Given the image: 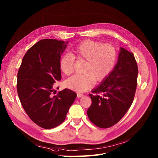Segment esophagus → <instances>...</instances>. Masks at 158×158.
Here are the masks:
<instances>
[{"label": "esophagus", "mask_w": 158, "mask_h": 158, "mask_svg": "<svg viewBox=\"0 0 158 158\" xmlns=\"http://www.w3.org/2000/svg\"><path fill=\"white\" fill-rule=\"evenodd\" d=\"M77 96L78 98H81V97H83V94H81V93H77Z\"/></svg>", "instance_id": "34e87169"}]
</instances>
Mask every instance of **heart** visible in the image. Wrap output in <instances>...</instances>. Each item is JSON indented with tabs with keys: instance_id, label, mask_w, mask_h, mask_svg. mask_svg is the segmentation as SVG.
<instances>
[{
	"instance_id": "1",
	"label": "heart",
	"mask_w": 158,
	"mask_h": 158,
	"mask_svg": "<svg viewBox=\"0 0 158 158\" xmlns=\"http://www.w3.org/2000/svg\"><path fill=\"white\" fill-rule=\"evenodd\" d=\"M73 52L78 59L85 60L86 64L83 74H76L65 81L68 88L85 92L93 86L94 81H103L113 70L117 60V50L110 44H102L92 40H86L75 47ZM75 58L72 54H65L61 58L60 67L64 74L73 72Z\"/></svg>"
}]
</instances>
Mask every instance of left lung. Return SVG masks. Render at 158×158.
Wrapping results in <instances>:
<instances>
[{
    "label": "left lung",
    "instance_id": "8db88e82",
    "mask_svg": "<svg viewBox=\"0 0 158 158\" xmlns=\"http://www.w3.org/2000/svg\"><path fill=\"white\" fill-rule=\"evenodd\" d=\"M138 73L133 54L121 47L114 69L89 94L92 104L87 115L92 123L105 129L121 120L133 103Z\"/></svg>",
    "mask_w": 158,
    "mask_h": 158
}]
</instances>
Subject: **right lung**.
<instances>
[{
	"mask_svg": "<svg viewBox=\"0 0 158 158\" xmlns=\"http://www.w3.org/2000/svg\"><path fill=\"white\" fill-rule=\"evenodd\" d=\"M68 43L40 40L25 53L18 73L17 90L23 108L30 119L44 129L62 123L77 97L68 89L54 95V83L62 79L60 56Z\"/></svg>",
	"mask_w": 158,
	"mask_h": 158,
	"instance_id": "obj_1",
	"label": "right lung"
}]
</instances>
